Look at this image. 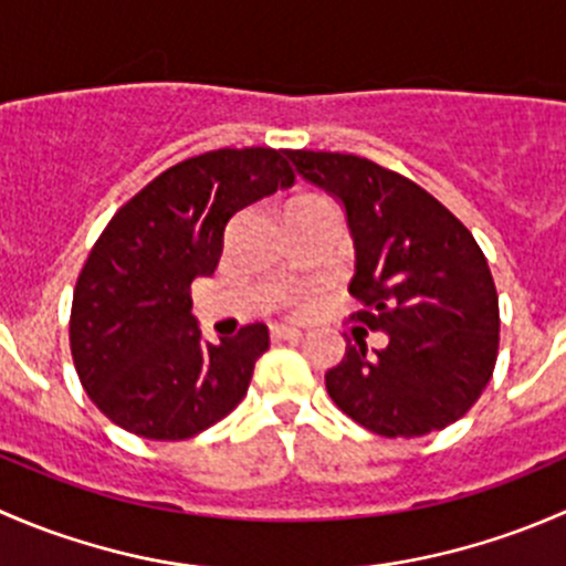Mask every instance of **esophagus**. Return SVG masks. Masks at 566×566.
<instances>
[{"instance_id":"esophagus-1","label":"esophagus","mask_w":566,"mask_h":566,"mask_svg":"<svg viewBox=\"0 0 566 566\" xmlns=\"http://www.w3.org/2000/svg\"><path fill=\"white\" fill-rule=\"evenodd\" d=\"M304 336V331L298 328V325H287V323H276L271 328V339L273 342H287V339H301Z\"/></svg>"}]
</instances>
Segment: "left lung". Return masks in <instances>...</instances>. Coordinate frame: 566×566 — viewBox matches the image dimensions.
<instances>
[{"label":"left lung","instance_id":"obj_1","mask_svg":"<svg viewBox=\"0 0 566 566\" xmlns=\"http://www.w3.org/2000/svg\"><path fill=\"white\" fill-rule=\"evenodd\" d=\"M304 180L339 199L356 249L358 323L389 345H347L325 373L342 413L384 438L443 430L482 397L499 356V295L460 219L408 177L347 153L287 150Z\"/></svg>","mask_w":566,"mask_h":566}]
</instances>
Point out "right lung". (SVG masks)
Wrapping results in <instances>:
<instances>
[{
  "label": "right lung",
  "mask_w": 566,
  "mask_h": 566,
  "mask_svg": "<svg viewBox=\"0 0 566 566\" xmlns=\"http://www.w3.org/2000/svg\"><path fill=\"white\" fill-rule=\"evenodd\" d=\"M293 182L284 150L224 147L169 167L112 216L71 310L73 364L106 419L150 441H186L247 397L268 325L208 342L191 282L213 276L238 210Z\"/></svg>",
  "instance_id": "obj_1"
}]
</instances>
